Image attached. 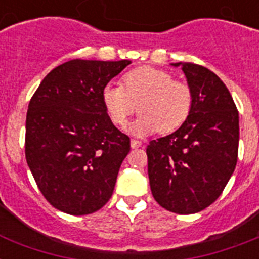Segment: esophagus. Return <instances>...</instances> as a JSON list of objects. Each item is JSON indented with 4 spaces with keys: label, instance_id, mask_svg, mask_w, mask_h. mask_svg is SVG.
Segmentation results:
<instances>
[{
    "label": "esophagus",
    "instance_id": "obj_1",
    "mask_svg": "<svg viewBox=\"0 0 259 259\" xmlns=\"http://www.w3.org/2000/svg\"><path fill=\"white\" fill-rule=\"evenodd\" d=\"M130 146H132L133 149H137V148H141L142 142L138 141V140H132V141H130Z\"/></svg>",
    "mask_w": 259,
    "mask_h": 259
}]
</instances>
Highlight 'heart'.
<instances>
[{
  "mask_svg": "<svg viewBox=\"0 0 259 259\" xmlns=\"http://www.w3.org/2000/svg\"><path fill=\"white\" fill-rule=\"evenodd\" d=\"M102 103L110 121L125 126L138 110L141 115L127 127L132 134L146 136L160 130L170 133L188 118L192 94L183 82L154 67H141L129 71L122 78V86L109 83L102 90Z\"/></svg>",
  "mask_w": 259,
  "mask_h": 259,
  "instance_id": "heart-1",
  "label": "heart"
}]
</instances>
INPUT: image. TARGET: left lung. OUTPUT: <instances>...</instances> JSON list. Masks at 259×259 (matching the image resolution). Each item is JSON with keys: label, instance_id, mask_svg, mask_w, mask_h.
<instances>
[{"label": "left lung", "instance_id": "obj_1", "mask_svg": "<svg viewBox=\"0 0 259 259\" xmlns=\"http://www.w3.org/2000/svg\"><path fill=\"white\" fill-rule=\"evenodd\" d=\"M181 67L192 94L184 123L149 142L148 175L154 200L170 212L196 213L223 192L238 160L239 115L221 78L193 63Z\"/></svg>", "mask_w": 259, "mask_h": 259}]
</instances>
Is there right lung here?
Returning <instances> with one entry per match:
<instances>
[{"instance_id": "right-lung-1", "label": "right lung", "mask_w": 259, "mask_h": 259, "mask_svg": "<svg viewBox=\"0 0 259 259\" xmlns=\"http://www.w3.org/2000/svg\"><path fill=\"white\" fill-rule=\"evenodd\" d=\"M130 60L74 59L42 79L26 113L25 157L59 211L89 215L109 201L130 138L110 121L102 90Z\"/></svg>"}]
</instances>
